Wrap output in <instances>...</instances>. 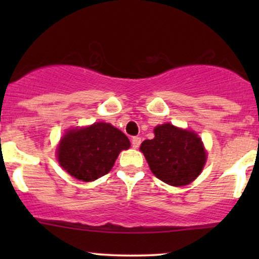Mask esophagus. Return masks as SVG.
<instances>
[{
	"mask_svg": "<svg viewBox=\"0 0 259 259\" xmlns=\"http://www.w3.org/2000/svg\"><path fill=\"white\" fill-rule=\"evenodd\" d=\"M140 145H141V138H139V136H135V138L132 139V146L134 148H139Z\"/></svg>",
	"mask_w": 259,
	"mask_h": 259,
	"instance_id": "obj_1",
	"label": "esophagus"
}]
</instances>
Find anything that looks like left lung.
<instances>
[{
	"label": "left lung",
	"instance_id": "left-lung-1",
	"mask_svg": "<svg viewBox=\"0 0 259 259\" xmlns=\"http://www.w3.org/2000/svg\"><path fill=\"white\" fill-rule=\"evenodd\" d=\"M154 138L140 146L151 171L171 186L192 183L207 159L201 138L191 130L180 129L167 123L154 127Z\"/></svg>",
	"mask_w": 259,
	"mask_h": 259
}]
</instances>
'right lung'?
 <instances>
[{
  "mask_svg": "<svg viewBox=\"0 0 259 259\" xmlns=\"http://www.w3.org/2000/svg\"><path fill=\"white\" fill-rule=\"evenodd\" d=\"M130 141L119 129L108 123L68 130L57 150L59 165L78 180L94 181L111 170L120 151Z\"/></svg>",
  "mask_w": 259,
  "mask_h": 259,
  "instance_id": "obj_1",
  "label": "right lung"
}]
</instances>
